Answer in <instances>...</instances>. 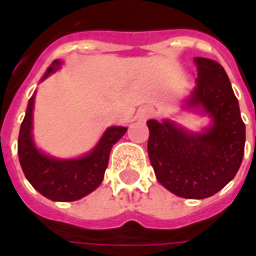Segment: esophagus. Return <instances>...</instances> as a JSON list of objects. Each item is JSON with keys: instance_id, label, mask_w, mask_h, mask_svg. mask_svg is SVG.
I'll return each mask as SVG.
<instances>
[{"instance_id": "1", "label": "esophagus", "mask_w": 256, "mask_h": 256, "mask_svg": "<svg viewBox=\"0 0 256 256\" xmlns=\"http://www.w3.org/2000/svg\"><path fill=\"white\" fill-rule=\"evenodd\" d=\"M152 108L150 106H142V108H140L138 112H137V118H138V120H141V122H144V120H146L148 118H150V115H152Z\"/></svg>"}]
</instances>
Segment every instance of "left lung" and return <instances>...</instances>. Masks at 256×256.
Masks as SVG:
<instances>
[{
    "label": "left lung",
    "instance_id": "left-lung-1",
    "mask_svg": "<svg viewBox=\"0 0 256 256\" xmlns=\"http://www.w3.org/2000/svg\"><path fill=\"white\" fill-rule=\"evenodd\" d=\"M196 88L186 108H200L212 124L203 133H190L172 120L150 119L148 155L158 181L185 198L212 196L234 178L240 168L246 124L238 101L224 67L215 60L194 58Z\"/></svg>",
    "mask_w": 256,
    "mask_h": 256
}]
</instances>
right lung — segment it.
Here are the masks:
<instances>
[{
    "label": "right lung",
    "mask_w": 256,
    "mask_h": 256,
    "mask_svg": "<svg viewBox=\"0 0 256 256\" xmlns=\"http://www.w3.org/2000/svg\"><path fill=\"white\" fill-rule=\"evenodd\" d=\"M60 62L54 60L48 68L44 78H48L58 68ZM32 108L34 96L28 101L26 116L20 126L18 154L22 170L28 182L53 202H74L84 198L100 186L108 166L110 152L126 133L128 128L112 126L96 145L94 150L78 159H56L36 150L32 141Z\"/></svg>",
    "instance_id": "1"
}]
</instances>
